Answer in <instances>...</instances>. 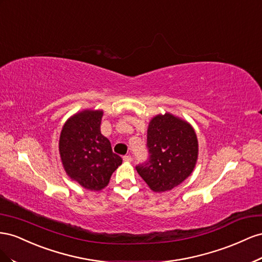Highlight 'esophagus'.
<instances>
[{
  "label": "esophagus",
  "instance_id": "obj_1",
  "mask_svg": "<svg viewBox=\"0 0 262 262\" xmlns=\"http://www.w3.org/2000/svg\"><path fill=\"white\" fill-rule=\"evenodd\" d=\"M123 160L126 161V162H130L133 160V158H132L130 155H126V156L123 157Z\"/></svg>",
  "mask_w": 262,
  "mask_h": 262
}]
</instances>
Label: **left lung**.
Returning <instances> with one entry per match:
<instances>
[{
	"instance_id": "1",
	"label": "left lung",
	"mask_w": 262,
	"mask_h": 262,
	"mask_svg": "<svg viewBox=\"0 0 262 262\" xmlns=\"http://www.w3.org/2000/svg\"><path fill=\"white\" fill-rule=\"evenodd\" d=\"M147 148L149 158L136 166V170L155 192L172 190L195 167L196 134L188 122L170 113L157 115L149 123Z\"/></svg>"
}]
</instances>
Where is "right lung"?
Here are the masks:
<instances>
[{
	"mask_svg": "<svg viewBox=\"0 0 262 262\" xmlns=\"http://www.w3.org/2000/svg\"><path fill=\"white\" fill-rule=\"evenodd\" d=\"M102 116L103 111L93 110L74 114L63 125L59 139L67 174L90 191L105 188L112 173L123 162L101 134Z\"/></svg>",
	"mask_w": 262,
	"mask_h": 262,
	"instance_id": "right-lung-1",
	"label": "right lung"
}]
</instances>
